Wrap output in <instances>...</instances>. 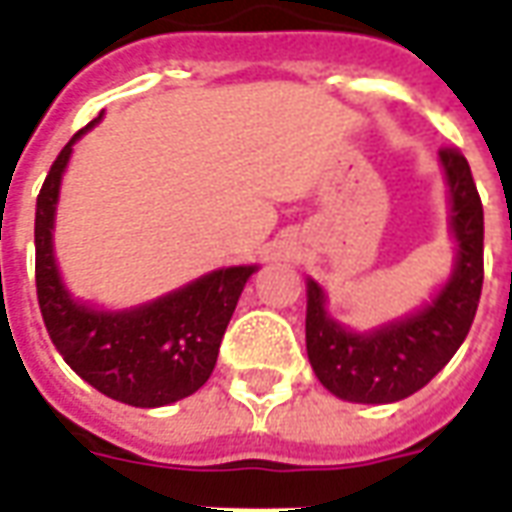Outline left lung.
I'll list each match as a JSON object with an SVG mask.
<instances>
[{
    "mask_svg": "<svg viewBox=\"0 0 512 512\" xmlns=\"http://www.w3.org/2000/svg\"><path fill=\"white\" fill-rule=\"evenodd\" d=\"M441 166L449 185L457 260L449 282L430 305L380 330L352 332L327 316L321 285L307 280L305 338L310 366L338 399L388 405L421 391L441 371L477 316L482 293V202L468 160L443 146Z\"/></svg>",
    "mask_w": 512,
    "mask_h": 512,
    "instance_id": "8db88e82",
    "label": "left lung"
}]
</instances>
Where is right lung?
Segmentation results:
<instances>
[{
    "instance_id": "add662e5",
    "label": "right lung",
    "mask_w": 512,
    "mask_h": 512,
    "mask_svg": "<svg viewBox=\"0 0 512 512\" xmlns=\"http://www.w3.org/2000/svg\"><path fill=\"white\" fill-rule=\"evenodd\" d=\"M102 119V116H99ZM82 127L46 174L35 205V288L46 332L82 380L116 402L163 407L196 393L216 368L238 296L255 266L210 271L185 288L132 310H94L77 302L57 274L52 230L60 180Z\"/></svg>"
}]
</instances>
